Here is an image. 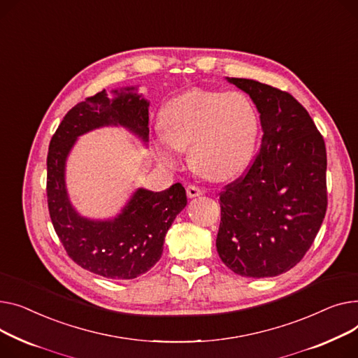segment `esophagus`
Here are the masks:
<instances>
[{"label": "esophagus", "instance_id": "34e87169", "mask_svg": "<svg viewBox=\"0 0 358 358\" xmlns=\"http://www.w3.org/2000/svg\"><path fill=\"white\" fill-rule=\"evenodd\" d=\"M186 194H187L189 198H196V196H201L203 194V189H201L196 185H187Z\"/></svg>", "mask_w": 358, "mask_h": 358}]
</instances>
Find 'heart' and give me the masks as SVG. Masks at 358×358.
Masks as SVG:
<instances>
[{"instance_id":"1","label":"heart","mask_w":358,"mask_h":358,"mask_svg":"<svg viewBox=\"0 0 358 358\" xmlns=\"http://www.w3.org/2000/svg\"><path fill=\"white\" fill-rule=\"evenodd\" d=\"M155 150L175 167L178 150L189 149L194 169L211 179H229L248 164L259 133L257 113L240 92L191 90L167 102L160 114Z\"/></svg>"}]
</instances>
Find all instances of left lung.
<instances>
[{
	"instance_id": "obj_1",
	"label": "left lung",
	"mask_w": 358,
	"mask_h": 358,
	"mask_svg": "<svg viewBox=\"0 0 358 358\" xmlns=\"http://www.w3.org/2000/svg\"><path fill=\"white\" fill-rule=\"evenodd\" d=\"M227 79L256 103L263 138L245 173L220 194L217 251L240 276L273 278L303 259L325 218V141L289 92Z\"/></svg>"
}]
</instances>
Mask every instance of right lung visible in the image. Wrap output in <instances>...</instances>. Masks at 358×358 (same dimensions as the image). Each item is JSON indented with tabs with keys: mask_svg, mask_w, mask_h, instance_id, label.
<instances>
[{
	"mask_svg": "<svg viewBox=\"0 0 358 358\" xmlns=\"http://www.w3.org/2000/svg\"><path fill=\"white\" fill-rule=\"evenodd\" d=\"M134 90L114 91L113 99L103 90L76 103L59 124L48 153V205L60 243L78 266L117 280L134 279L160 260L167 229L187 203L180 183L162 192L140 187L114 220L95 221L80 217L68 198L65 164L79 136L122 125L149 140V102Z\"/></svg>",
	"mask_w": 358,
	"mask_h": 358,
	"instance_id": "1",
	"label": "right lung"
}]
</instances>
